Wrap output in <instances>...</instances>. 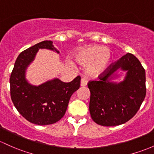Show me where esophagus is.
<instances>
[{"label": "esophagus", "instance_id": "34e87169", "mask_svg": "<svg viewBox=\"0 0 154 154\" xmlns=\"http://www.w3.org/2000/svg\"><path fill=\"white\" fill-rule=\"evenodd\" d=\"M87 81L86 80V79H82V80H81V87H85V86H87Z\"/></svg>", "mask_w": 154, "mask_h": 154}]
</instances>
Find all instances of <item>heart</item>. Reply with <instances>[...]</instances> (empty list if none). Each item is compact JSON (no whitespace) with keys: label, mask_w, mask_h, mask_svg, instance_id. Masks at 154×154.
<instances>
[{"label":"heart","mask_w":154,"mask_h":154,"mask_svg":"<svg viewBox=\"0 0 154 154\" xmlns=\"http://www.w3.org/2000/svg\"><path fill=\"white\" fill-rule=\"evenodd\" d=\"M78 64L85 66V73L90 78L102 75L112 61V54L107 48L101 45H90L79 49L75 54Z\"/></svg>","instance_id":"b5f03b06"}]
</instances>
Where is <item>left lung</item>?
<instances>
[{
  "instance_id": "obj_1",
  "label": "left lung",
  "mask_w": 154,
  "mask_h": 154,
  "mask_svg": "<svg viewBox=\"0 0 154 154\" xmlns=\"http://www.w3.org/2000/svg\"><path fill=\"white\" fill-rule=\"evenodd\" d=\"M120 69L126 72L124 80L111 82L118 77L116 72ZM88 88L94 122L103 126L121 125L136 115L145 99V70L135 56L127 54L111 64L98 81L89 82Z\"/></svg>"
}]
</instances>
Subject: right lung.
<instances>
[{
    "instance_id": "obj_1",
    "label": "right lung",
    "mask_w": 154,
    "mask_h": 154,
    "mask_svg": "<svg viewBox=\"0 0 154 154\" xmlns=\"http://www.w3.org/2000/svg\"><path fill=\"white\" fill-rule=\"evenodd\" d=\"M39 49L59 54L51 40L42 41L19 54L10 76V94L14 106L28 121L39 125L57 123L65 114L71 95L80 87L81 77L65 83L59 79L39 86L32 85L26 79V71Z\"/></svg>"
}]
</instances>
